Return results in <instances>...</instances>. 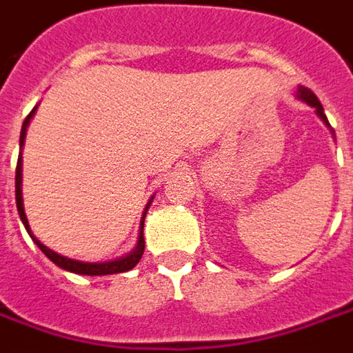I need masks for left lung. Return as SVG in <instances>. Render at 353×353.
<instances>
[{
	"instance_id": "left-lung-1",
	"label": "left lung",
	"mask_w": 353,
	"mask_h": 353,
	"mask_svg": "<svg viewBox=\"0 0 353 353\" xmlns=\"http://www.w3.org/2000/svg\"><path fill=\"white\" fill-rule=\"evenodd\" d=\"M298 98L302 99V101H305L307 105L315 107L317 115H319L321 119H323V121H325V123L329 125V121H327V115H325V111H323V105H321V101L317 99V96H315V94H313L310 88H305V86H300V88H298Z\"/></svg>"
}]
</instances>
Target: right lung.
I'll return each mask as SVG.
<instances>
[{"label": "right lung", "mask_w": 353, "mask_h": 353, "mask_svg": "<svg viewBox=\"0 0 353 353\" xmlns=\"http://www.w3.org/2000/svg\"><path fill=\"white\" fill-rule=\"evenodd\" d=\"M34 111H36V107H34L32 111H30V115L24 119L23 123V130H21V148L24 144V136H26V126L30 123V119H32ZM21 182H23V159H21V155H19V161H17V172H14V198H17V209H19V215H21V221H23L24 228L28 230V234L34 240V244L42 250L43 254L50 257L53 263L61 267V269H65V271H70V273H77V274H88V276H99V274H115V273H126V271H130L132 267H134L140 259H142V254H144V219H145V211L150 208V203H148V208L144 209V217H142V227H140V236H138V244L136 248L125 257H121V259H115V261H105V263H84V261H77V259H69V257H65V255L55 254L53 250H50L48 246H43L42 242L38 240V238L34 236L32 230H30V225H28V219L24 215V205H23V190H21Z\"/></svg>", "instance_id": "add662e5"}]
</instances>
